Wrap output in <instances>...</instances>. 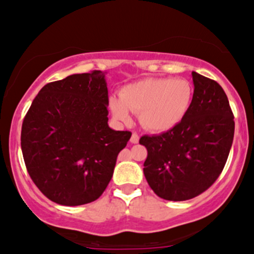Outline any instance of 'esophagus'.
Returning a JSON list of instances; mask_svg holds the SVG:
<instances>
[{
  "instance_id": "34e87169",
  "label": "esophagus",
  "mask_w": 254,
  "mask_h": 254,
  "mask_svg": "<svg viewBox=\"0 0 254 254\" xmlns=\"http://www.w3.org/2000/svg\"><path fill=\"white\" fill-rule=\"evenodd\" d=\"M130 141H131V144H137V142H139V135H137L136 132H132Z\"/></svg>"
}]
</instances>
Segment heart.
<instances>
[{
    "mask_svg": "<svg viewBox=\"0 0 254 254\" xmlns=\"http://www.w3.org/2000/svg\"><path fill=\"white\" fill-rule=\"evenodd\" d=\"M193 87L184 78H146L122 88L119 98H110L113 115L127 122L137 113L142 127L152 132H166L176 127L189 113Z\"/></svg>",
    "mask_w": 254,
    "mask_h": 254,
    "instance_id": "b5f03b06",
    "label": "heart"
}]
</instances>
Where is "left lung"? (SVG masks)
Instances as JSON below:
<instances>
[{
    "label": "left lung",
    "instance_id": "obj_1",
    "mask_svg": "<svg viewBox=\"0 0 254 254\" xmlns=\"http://www.w3.org/2000/svg\"><path fill=\"white\" fill-rule=\"evenodd\" d=\"M193 100L172 130L144 135V175L159 197L186 201L202 193L225 167L235 135L227 95L217 82L192 72Z\"/></svg>",
    "mask_w": 254,
    "mask_h": 254
}]
</instances>
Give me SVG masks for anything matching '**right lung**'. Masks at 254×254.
<instances>
[{
  "mask_svg": "<svg viewBox=\"0 0 254 254\" xmlns=\"http://www.w3.org/2000/svg\"><path fill=\"white\" fill-rule=\"evenodd\" d=\"M105 73L48 83L24 117L21 147L32 181L63 206L95 201L107 189L131 132L108 125Z\"/></svg>",
  "mask_w": 254,
  "mask_h": 254,
  "instance_id": "right-lung-1",
  "label": "right lung"
}]
</instances>
